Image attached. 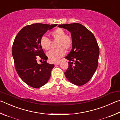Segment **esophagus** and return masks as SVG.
I'll return each instance as SVG.
<instances>
[{
  "label": "esophagus",
  "mask_w": 120,
  "mask_h": 120,
  "mask_svg": "<svg viewBox=\"0 0 120 120\" xmlns=\"http://www.w3.org/2000/svg\"><path fill=\"white\" fill-rule=\"evenodd\" d=\"M60 64V62H57V63H55V65H58Z\"/></svg>",
  "instance_id": "34e87169"
}]
</instances>
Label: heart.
<instances>
[{
	"label": "heart",
	"instance_id": "b5f03b06",
	"mask_svg": "<svg viewBox=\"0 0 120 120\" xmlns=\"http://www.w3.org/2000/svg\"><path fill=\"white\" fill-rule=\"evenodd\" d=\"M50 35L55 41H58L56 45L57 49L52 50L47 52V55L49 61L52 63L58 62L68 50L72 47L73 43V38L71 35L66 34L63 29L58 28L52 31ZM41 47L44 49L49 50L51 47L50 39L46 36H41L39 41Z\"/></svg>",
	"mask_w": 120,
	"mask_h": 120
}]
</instances>
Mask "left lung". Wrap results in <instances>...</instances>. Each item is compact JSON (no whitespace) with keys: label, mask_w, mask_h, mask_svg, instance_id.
<instances>
[{"label":"left lung","mask_w":120,"mask_h":120,"mask_svg":"<svg viewBox=\"0 0 120 120\" xmlns=\"http://www.w3.org/2000/svg\"><path fill=\"white\" fill-rule=\"evenodd\" d=\"M58 26L70 31L73 40L72 50L65 57L70 62L65 75L73 84L83 85L91 79L98 68L100 50L97 41L89 29L79 23Z\"/></svg>","instance_id":"left-lung-1"}]
</instances>
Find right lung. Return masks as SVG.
<instances>
[{"instance_id": "add662e5", "label": "right lung", "mask_w": 120, "mask_h": 120, "mask_svg": "<svg viewBox=\"0 0 120 120\" xmlns=\"http://www.w3.org/2000/svg\"><path fill=\"white\" fill-rule=\"evenodd\" d=\"M57 24L36 23L27 25L19 31L15 38L12 48L15 68L20 79L27 85L39 88L47 83L54 64L47 63L48 57L39 43L41 36ZM43 62L38 64L37 56Z\"/></svg>"}]
</instances>
